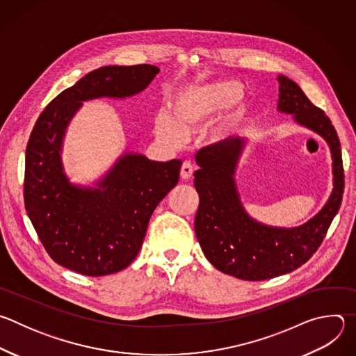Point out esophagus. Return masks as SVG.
I'll return each mask as SVG.
<instances>
[{
  "label": "esophagus",
  "mask_w": 356,
  "mask_h": 356,
  "mask_svg": "<svg viewBox=\"0 0 356 356\" xmlns=\"http://www.w3.org/2000/svg\"><path fill=\"white\" fill-rule=\"evenodd\" d=\"M193 173H194V166H193V163L186 161V162L181 165V169H180V176H181V179H183V180H188V179L193 176Z\"/></svg>",
  "instance_id": "1"
}]
</instances>
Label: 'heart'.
I'll use <instances>...</instances> for the list:
<instances>
[{
    "mask_svg": "<svg viewBox=\"0 0 356 356\" xmlns=\"http://www.w3.org/2000/svg\"><path fill=\"white\" fill-rule=\"evenodd\" d=\"M236 86L213 83L194 86L183 91L170 106V115L158 113L155 131L158 136L173 146L183 142L184 135L198 129L218 114L232 99Z\"/></svg>",
    "mask_w": 356,
    "mask_h": 356,
    "instance_id": "b5f03b06",
    "label": "heart"
}]
</instances>
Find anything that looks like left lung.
Wrapping results in <instances>:
<instances>
[{"label":"left lung","instance_id":"obj_1","mask_svg":"<svg viewBox=\"0 0 356 356\" xmlns=\"http://www.w3.org/2000/svg\"><path fill=\"white\" fill-rule=\"evenodd\" d=\"M279 110L320 134L332 154L334 190L324 209L297 228H273L252 220L241 206L234 173L245 138H229L197 152L194 187L200 197L194 229L206 258L222 273L266 280L306 264L324 241L343 194L341 143L331 120L290 79L277 77Z\"/></svg>","mask_w":356,"mask_h":356}]
</instances>
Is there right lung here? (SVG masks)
<instances>
[{
	"instance_id": "1",
	"label": "right lung",
	"mask_w": 356,
	"mask_h": 356,
	"mask_svg": "<svg viewBox=\"0 0 356 356\" xmlns=\"http://www.w3.org/2000/svg\"><path fill=\"white\" fill-rule=\"evenodd\" d=\"M152 65L99 67L55 97L39 115L26 146L24 200L49 257L84 276H106L131 265L156 206L177 184L181 161L122 156L98 188H80L63 173L60 147L81 101L134 95L154 80Z\"/></svg>"
}]
</instances>
